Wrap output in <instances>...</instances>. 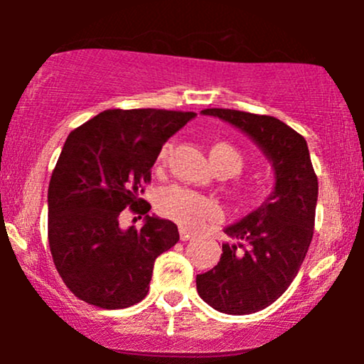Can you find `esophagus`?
<instances>
[{
	"mask_svg": "<svg viewBox=\"0 0 364 364\" xmlns=\"http://www.w3.org/2000/svg\"><path fill=\"white\" fill-rule=\"evenodd\" d=\"M179 237H181V241H190V240H193V235H191V232H188V231H185V229H181V231H179Z\"/></svg>",
	"mask_w": 364,
	"mask_h": 364,
	"instance_id": "1",
	"label": "esophagus"
}]
</instances>
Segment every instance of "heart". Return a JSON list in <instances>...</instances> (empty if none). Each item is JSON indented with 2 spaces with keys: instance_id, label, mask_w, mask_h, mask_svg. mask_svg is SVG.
Returning <instances> with one entry per match:
<instances>
[{
  "instance_id": "b5f03b06",
  "label": "heart",
  "mask_w": 364,
  "mask_h": 364,
  "mask_svg": "<svg viewBox=\"0 0 364 364\" xmlns=\"http://www.w3.org/2000/svg\"><path fill=\"white\" fill-rule=\"evenodd\" d=\"M171 150H173V141H166L159 152V164L168 161ZM210 157L217 171L224 176H235L245 168V156L231 141H215L210 147ZM270 188L272 186L269 179L262 178L245 186V193L252 198H263L270 193ZM157 208L162 215L190 231L202 229L203 225L215 223L223 217V207L217 200L185 186H171L162 190L157 198Z\"/></svg>"
}]
</instances>
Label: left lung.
Returning <instances> with one entry per match:
<instances>
[{
  "label": "left lung",
  "mask_w": 364,
  "mask_h": 364,
  "mask_svg": "<svg viewBox=\"0 0 364 364\" xmlns=\"http://www.w3.org/2000/svg\"><path fill=\"white\" fill-rule=\"evenodd\" d=\"M202 112L248 133L275 168L274 193L224 229L235 243H224L220 262L196 275V291L212 308L250 315L281 298L299 272L315 228L318 178L306 140L281 119L223 107Z\"/></svg>",
  "instance_id": "left-lung-1"
}]
</instances>
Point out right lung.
Instances as JSON below:
<instances>
[{"instance_id":"1","label":"right lung","mask_w":364,"mask_h":364,"mask_svg":"<svg viewBox=\"0 0 364 364\" xmlns=\"http://www.w3.org/2000/svg\"><path fill=\"white\" fill-rule=\"evenodd\" d=\"M191 111L107 109L66 139L48 190V240L58 274L82 301L106 310L147 296L154 262L179 241L178 225L150 217L139 198L164 141ZM124 208L146 215L123 232Z\"/></svg>"}]
</instances>
